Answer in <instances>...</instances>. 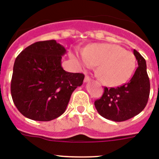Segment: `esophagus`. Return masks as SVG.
Segmentation results:
<instances>
[{"mask_svg":"<svg viewBox=\"0 0 159 159\" xmlns=\"http://www.w3.org/2000/svg\"><path fill=\"white\" fill-rule=\"evenodd\" d=\"M90 80H91V78H90L89 76H88V75H86V76H85V78H84V82L85 83L89 82Z\"/></svg>","mask_w":159,"mask_h":159,"instance_id":"1","label":"esophagus"}]
</instances>
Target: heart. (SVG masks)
I'll return each mask as SVG.
<instances>
[{"instance_id": "1", "label": "heart", "mask_w": 159, "mask_h": 159, "mask_svg": "<svg viewBox=\"0 0 159 159\" xmlns=\"http://www.w3.org/2000/svg\"><path fill=\"white\" fill-rule=\"evenodd\" d=\"M75 59L85 68L97 66L96 75L106 85L116 87L127 82L134 73L136 59L134 54L121 46L111 43H94Z\"/></svg>"}]
</instances>
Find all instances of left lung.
Returning <instances> with one entry per match:
<instances>
[{"mask_svg":"<svg viewBox=\"0 0 159 159\" xmlns=\"http://www.w3.org/2000/svg\"><path fill=\"white\" fill-rule=\"evenodd\" d=\"M138 67L127 84L117 88H104L95 107L101 116L115 122H123L137 116L145 108L150 95V80L145 59L134 49Z\"/></svg>","mask_w":159,"mask_h":159,"instance_id":"1","label":"left lung"}]
</instances>
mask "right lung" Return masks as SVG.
I'll use <instances>...</instances> for the list:
<instances>
[{
  "label": "right lung",
  "instance_id": "1",
  "mask_svg": "<svg viewBox=\"0 0 159 159\" xmlns=\"http://www.w3.org/2000/svg\"><path fill=\"white\" fill-rule=\"evenodd\" d=\"M66 49L55 40L38 41L25 48L13 65L11 95L25 117L50 121L65 111L71 95L84 79L61 66Z\"/></svg>",
  "mask_w": 159,
  "mask_h": 159
}]
</instances>
